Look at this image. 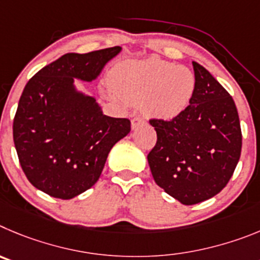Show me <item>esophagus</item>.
Masks as SVG:
<instances>
[{"label": "esophagus", "instance_id": "obj_1", "mask_svg": "<svg viewBox=\"0 0 260 260\" xmlns=\"http://www.w3.org/2000/svg\"><path fill=\"white\" fill-rule=\"evenodd\" d=\"M142 124H145V119L144 118L136 116L135 119H132V129H137V128L141 127Z\"/></svg>", "mask_w": 260, "mask_h": 260}]
</instances>
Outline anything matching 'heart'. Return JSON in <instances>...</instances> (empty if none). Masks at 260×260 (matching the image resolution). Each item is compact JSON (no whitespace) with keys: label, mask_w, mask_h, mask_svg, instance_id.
I'll list each match as a JSON object with an SVG mask.
<instances>
[{"label":"heart","mask_w":260,"mask_h":260,"mask_svg":"<svg viewBox=\"0 0 260 260\" xmlns=\"http://www.w3.org/2000/svg\"><path fill=\"white\" fill-rule=\"evenodd\" d=\"M110 84L111 97L144 104L147 114L162 120L181 115L196 93V76L190 70L159 58L120 63L111 72Z\"/></svg>","instance_id":"heart-1"}]
</instances>
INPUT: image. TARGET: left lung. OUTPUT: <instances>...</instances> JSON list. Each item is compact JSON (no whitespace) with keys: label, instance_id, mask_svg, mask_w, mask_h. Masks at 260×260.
Masks as SVG:
<instances>
[{"label":"left lung","instance_id":"8db88e82","mask_svg":"<svg viewBox=\"0 0 260 260\" xmlns=\"http://www.w3.org/2000/svg\"><path fill=\"white\" fill-rule=\"evenodd\" d=\"M196 93L172 120L151 119L156 144L147 154L154 180L182 205L223 190L240 160L242 135L233 98L200 63L193 62Z\"/></svg>","mask_w":260,"mask_h":260}]
</instances>
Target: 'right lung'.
I'll use <instances>...</instances> for the list:
<instances>
[{
  "label": "right lung",
  "instance_id": "1",
  "mask_svg": "<svg viewBox=\"0 0 260 260\" xmlns=\"http://www.w3.org/2000/svg\"><path fill=\"white\" fill-rule=\"evenodd\" d=\"M120 50L67 53L24 86L13 123L14 145L29 182L51 197L71 200L92 188L110 150L131 132L128 119L105 115L95 98L74 84L95 80Z\"/></svg>",
  "mask_w": 260,
  "mask_h": 260
}]
</instances>
